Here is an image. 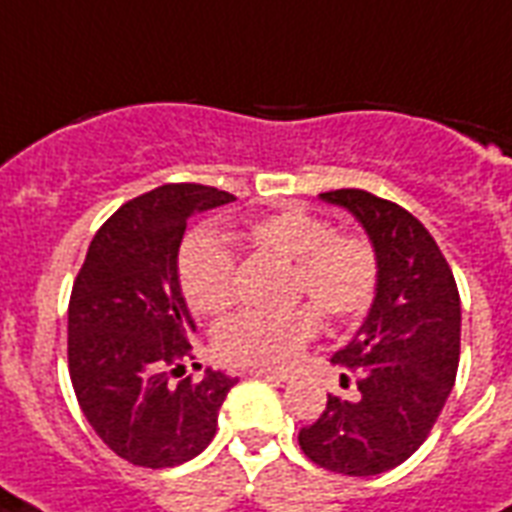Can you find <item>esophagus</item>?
Returning <instances> with one entry per match:
<instances>
[{
    "instance_id": "1",
    "label": "esophagus",
    "mask_w": 512,
    "mask_h": 512,
    "mask_svg": "<svg viewBox=\"0 0 512 512\" xmlns=\"http://www.w3.org/2000/svg\"><path fill=\"white\" fill-rule=\"evenodd\" d=\"M249 374H255V377H263V380H271V382H289V380H292V374L276 372V369H252Z\"/></svg>"
}]
</instances>
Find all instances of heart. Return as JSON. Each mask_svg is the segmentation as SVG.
Segmentation results:
<instances>
[{"label": "heart", "mask_w": 512, "mask_h": 512, "mask_svg": "<svg viewBox=\"0 0 512 512\" xmlns=\"http://www.w3.org/2000/svg\"><path fill=\"white\" fill-rule=\"evenodd\" d=\"M249 241L263 252L292 263V297H308L332 319H356L369 311L380 260L372 241L340 233L329 220L303 207H287L247 225ZM177 279L185 300L201 316L223 313L236 297V257L223 241L196 233L177 257ZM319 332V313L311 305L292 311H244L215 332L220 361L233 366H287Z\"/></svg>", "instance_id": "1"}]
</instances>
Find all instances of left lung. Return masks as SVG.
<instances>
[{
	"label": "left lung",
	"mask_w": 512,
	"mask_h": 512,
	"mask_svg": "<svg viewBox=\"0 0 512 512\" xmlns=\"http://www.w3.org/2000/svg\"><path fill=\"white\" fill-rule=\"evenodd\" d=\"M366 228L380 284L358 335L337 350L342 385L356 377L358 398L327 396L300 449L319 468L377 476L409 460L430 436L460 364V292L428 228L396 201L361 188L321 193Z\"/></svg>",
	"instance_id": "obj_1"
}]
</instances>
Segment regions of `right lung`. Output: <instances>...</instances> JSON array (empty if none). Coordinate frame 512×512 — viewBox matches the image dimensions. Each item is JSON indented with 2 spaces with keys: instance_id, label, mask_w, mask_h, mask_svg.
Masks as SVG:
<instances>
[{
  "instance_id": "right-lung-1",
  "label": "right lung",
  "mask_w": 512,
  "mask_h": 512,
  "mask_svg": "<svg viewBox=\"0 0 512 512\" xmlns=\"http://www.w3.org/2000/svg\"><path fill=\"white\" fill-rule=\"evenodd\" d=\"M233 193L167 183L100 225L68 300V374L100 441L138 468L193 460L215 438L236 380L212 372L172 386L193 358V319L177 279L185 223Z\"/></svg>"
}]
</instances>
